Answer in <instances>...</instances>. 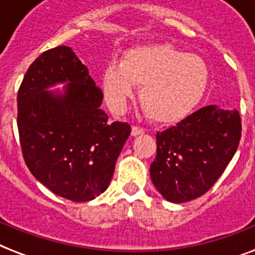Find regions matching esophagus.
I'll return each mask as SVG.
<instances>
[{
    "label": "esophagus",
    "mask_w": 255,
    "mask_h": 255,
    "mask_svg": "<svg viewBox=\"0 0 255 255\" xmlns=\"http://www.w3.org/2000/svg\"><path fill=\"white\" fill-rule=\"evenodd\" d=\"M132 136H137V135H141V133H144V128L141 127H137V126H133L132 127V131H131Z\"/></svg>",
    "instance_id": "obj_1"
}]
</instances>
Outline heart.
I'll return each mask as SVG.
<instances>
[{
    "mask_svg": "<svg viewBox=\"0 0 255 255\" xmlns=\"http://www.w3.org/2000/svg\"><path fill=\"white\" fill-rule=\"evenodd\" d=\"M208 67L201 58L170 45H147L129 49L120 65L112 62L102 78L108 106L122 111L141 86L140 102L149 119L174 123L185 118L204 95Z\"/></svg>",
    "mask_w": 255,
    "mask_h": 255,
    "instance_id": "b5f03b06",
    "label": "heart"
}]
</instances>
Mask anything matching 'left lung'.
<instances>
[{
	"instance_id": "left-lung-1",
	"label": "left lung",
	"mask_w": 255,
	"mask_h": 255,
	"mask_svg": "<svg viewBox=\"0 0 255 255\" xmlns=\"http://www.w3.org/2000/svg\"><path fill=\"white\" fill-rule=\"evenodd\" d=\"M241 118L216 104L200 108L156 133L152 182L170 202L205 194L224 173L241 140Z\"/></svg>"
}]
</instances>
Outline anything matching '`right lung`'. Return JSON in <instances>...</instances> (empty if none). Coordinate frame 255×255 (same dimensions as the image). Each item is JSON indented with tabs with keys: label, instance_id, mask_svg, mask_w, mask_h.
<instances>
[{
	"label": "right lung",
	"instance_id": "1",
	"mask_svg": "<svg viewBox=\"0 0 255 255\" xmlns=\"http://www.w3.org/2000/svg\"><path fill=\"white\" fill-rule=\"evenodd\" d=\"M69 81L65 96L45 88ZM103 92L71 47L42 53L17 95L22 155L34 177L70 201L94 200L108 188L131 126L108 120Z\"/></svg>",
	"mask_w": 255,
	"mask_h": 255
}]
</instances>
